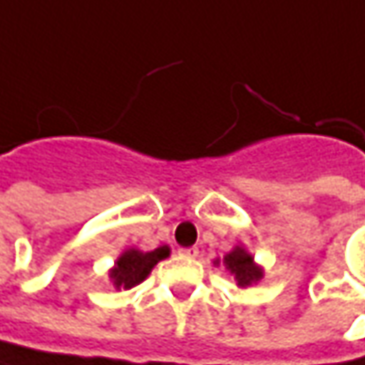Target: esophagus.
<instances>
[{"instance_id":"34e87169","label":"esophagus","mask_w":365,"mask_h":365,"mask_svg":"<svg viewBox=\"0 0 365 365\" xmlns=\"http://www.w3.org/2000/svg\"><path fill=\"white\" fill-rule=\"evenodd\" d=\"M180 254L185 256V258H196L198 256V247H182Z\"/></svg>"}]
</instances>
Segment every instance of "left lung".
Returning a JSON list of instances; mask_svg holds the SVG:
<instances>
[{
	"instance_id": "obj_1",
	"label": "left lung",
	"mask_w": 365,
	"mask_h": 365,
	"mask_svg": "<svg viewBox=\"0 0 365 365\" xmlns=\"http://www.w3.org/2000/svg\"><path fill=\"white\" fill-rule=\"evenodd\" d=\"M225 264L235 274L240 287H246L250 283L262 279V270L254 264V258L247 254L246 250H242V247H235L231 254H227Z\"/></svg>"
}]
</instances>
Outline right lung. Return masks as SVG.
<instances>
[{
  "instance_id": "obj_1",
  "label": "right lung",
  "mask_w": 365,
  "mask_h": 365,
  "mask_svg": "<svg viewBox=\"0 0 365 365\" xmlns=\"http://www.w3.org/2000/svg\"><path fill=\"white\" fill-rule=\"evenodd\" d=\"M169 256V247L163 246L153 250V252H140V250H128L121 254L115 268L111 270V279L115 283V287L130 289L134 285L142 283L153 267Z\"/></svg>"
}]
</instances>
